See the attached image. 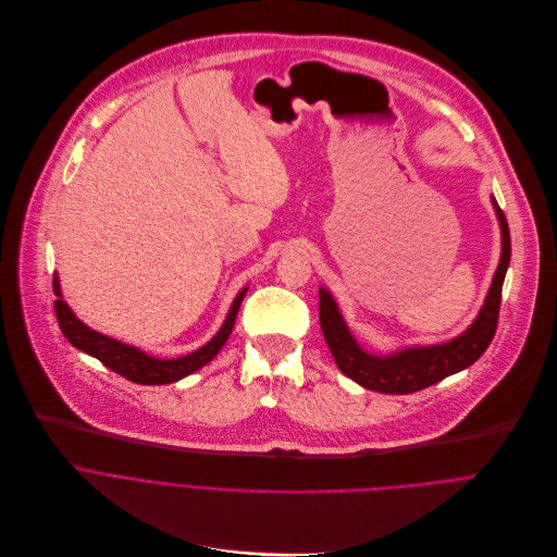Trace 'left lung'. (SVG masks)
I'll list each match as a JSON object with an SVG mask.
<instances>
[{
    "label": "left lung",
    "instance_id": "left-lung-1",
    "mask_svg": "<svg viewBox=\"0 0 557 557\" xmlns=\"http://www.w3.org/2000/svg\"><path fill=\"white\" fill-rule=\"evenodd\" d=\"M492 206L500 226V261L494 272L485 302L476 313L474 322L453 341L436 345H412L395 349L391 354H373L356 341L333 294L326 287L318 289L322 336L329 345L333 360H336L338 369L347 377H351L354 382L369 391L408 395L472 367L485 354L496 333L500 292L511 259L507 219L494 197Z\"/></svg>",
    "mask_w": 557,
    "mask_h": 557
}]
</instances>
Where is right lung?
I'll use <instances>...</instances> for the list:
<instances>
[{
  "instance_id": "right-lung-1",
  "label": "right lung",
  "mask_w": 557,
  "mask_h": 557,
  "mask_svg": "<svg viewBox=\"0 0 557 557\" xmlns=\"http://www.w3.org/2000/svg\"><path fill=\"white\" fill-rule=\"evenodd\" d=\"M246 292H248V287H244L235 296L224 324H221V329L203 347L195 349L193 354L180 356V358H156L134 345H125L116 338H109V336H104V333H98L91 326H87L83 320H78L76 313L70 309V305L63 300L61 283H59V276L54 274V294H57L54 309H57L59 326L63 331V336L67 338V343L72 347H76L78 351L100 360L107 369H111L114 373H119L136 384H145V386L171 384V382H177V380L199 371L201 367H206L231 338Z\"/></svg>"
}]
</instances>
